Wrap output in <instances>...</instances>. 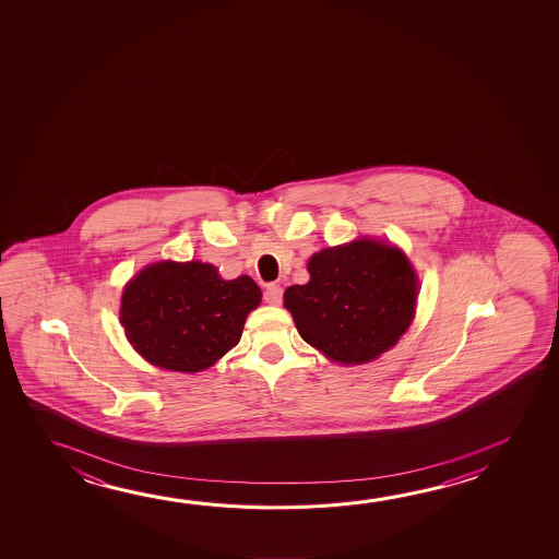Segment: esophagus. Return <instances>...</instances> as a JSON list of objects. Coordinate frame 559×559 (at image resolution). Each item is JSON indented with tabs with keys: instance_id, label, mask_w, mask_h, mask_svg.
Masks as SVG:
<instances>
[{
	"instance_id": "34e87169",
	"label": "esophagus",
	"mask_w": 559,
	"mask_h": 559,
	"mask_svg": "<svg viewBox=\"0 0 559 559\" xmlns=\"http://www.w3.org/2000/svg\"><path fill=\"white\" fill-rule=\"evenodd\" d=\"M263 298H265L266 304L278 306V304L283 302V288H281L278 284H269L265 288V294H263Z\"/></svg>"
}]
</instances>
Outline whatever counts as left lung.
Here are the masks:
<instances>
[{
	"instance_id": "1",
	"label": "left lung",
	"mask_w": 559,
	"mask_h": 559,
	"mask_svg": "<svg viewBox=\"0 0 559 559\" xmlns=\"http://www.w3.org/2000/svg\"><path fill=\"white\" fill-rule=\"evenodd\" d=\"M310 283L284 293L306 343L341 365H365L394 347L412 325L419 283L402 249L360 238L321 249Z\"/></svg>"
}]
</instances>
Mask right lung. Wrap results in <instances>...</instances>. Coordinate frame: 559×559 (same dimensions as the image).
Masks as SVG:
<instances>
[{"instance_id":"1","label":"right lung","mask_w":559,"mask_h":559,"mask_svg":"<svg viewBox=\"0 0 559 559\" xmlns=\"http://www.w3.org/2000/svg\"><path fill=\"white\" fill-rule=\"evenodd\" d=\"M261 296L251 276L224 281L211 263L159 261L124 286L120 323L147 362L192 374L238 345Z\"/></svg>"}]
</instances>
